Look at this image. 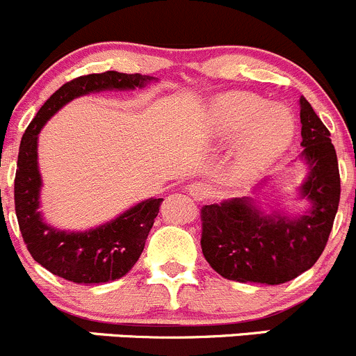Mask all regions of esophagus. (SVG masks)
I'll use <instances>...</instances> for the list:
<instances>
[{"label": "esophagus", "mask_w": 356, "mask_h": 356, "mask_svg": "<svg viewBox=\"0 0 356 356\" xmlns=\"http://www.w3.org/2000/svg\"><path fill=\"white\" fill-rule=\"evenodd\" d=\"M188 191L196 201H203L210 196V191H208V188L203 184V182H193V184L188 188Z\"/></svg>", "instance_id": "34e87169"}]
</instances>
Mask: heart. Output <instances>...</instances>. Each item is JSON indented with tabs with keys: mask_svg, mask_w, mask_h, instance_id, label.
I'll list each match as a JSON object with an SVG mask.
<instances>
[{
	"mask_svg": "<svg viewBox=\"0 0 356 356\" xmlns=\"http://www.w3.org/2000/svg\"><path fill=\"white\" fill-rule=\"evenodd\" d=\"M208 124L217 138L234 143L236 167L253 175L270 165L293 139V118L279 106H265V99L253 92L231 91L218 95L208 106Z\"/></svg>",
	"mask_w": 356,
	"mask_h": 356,
	"instance_id": "b5f03b06",
	"label": "heart"
}]
</instances>
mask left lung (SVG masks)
Wrapping results in <instances>:
<instances>
[{
    "label": "left lung",
    "mask_w": 356,
    "mask_h": 356,
    "mask_svg": "<svg viewBox=\"0 0 356 356\" xmlns=\"http://www.w3.org/2000/svg\"><path fill=\"white\" fill-rule=\"evenodd\" d=\"M301 158L308 175L300 188L312 203L298 217L267 215L253 200L234 198L201 208V251L229 281L282 284L315 261L327 245L341 195L339 167L331 132L310 103L300 98Z\"/></svg>",
    "instance_id": "1"
}]
</instances>
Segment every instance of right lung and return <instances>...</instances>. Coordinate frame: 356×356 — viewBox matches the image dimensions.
Here are the masks:
<instances>
[{
  "label": "right lung",
  "instance_id": "add662e5",
  "mask_svg": "<svg viewBox=\"0 0 356 356\" xmlns=\"http://www.w3.org/2000/svg\"><path fill=\"white\" fill-rule=\"evenodd\" d=\"M152 81L153 77L148 75L115 70L82 75L53 92L25 129L15 174L17 220L32 258L58 277L86 286L124 277L141 257L163 198L141 201L111 222L84 232L51 227L39 211L42 181L38 167V134L42 125L74 98L106 89L145 88Z\"/></svg>",
  "mask_w": 356,
  "mask_h": 356
}]
</instances>
